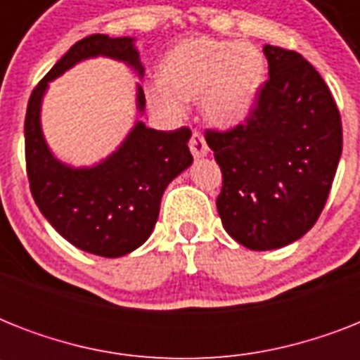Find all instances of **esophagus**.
Wrapping results in <instances>:
<instances>
[{
  "label": "esophagus",
  "mask_w": 360,
  "mask_h": 360,
  "mask_svg": "<svg viewBox=\"0 0 360 360\" xmlns=\"http://www.w3.org/2000/svg\"><path fill=\"white\" fill-rule=\"evenodd\" d=\"M188 147H191L192 155H194V157H196V158L205 157V155H207V151H209L207 141H205V138H203V136L200 134V132H196V130L192 132L191 141H188Z\"/></svg>",
  "instance_id": "esophagus-1"
}]
</instances>
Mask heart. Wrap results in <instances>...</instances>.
Segmentation results:
<instances>
[{
    "instance_id": "obj_1",
    "label": "heart",
    "mask_w": 360,
    "mask_h": 360,
    "mask_svg": "<svg viewBox=\"0 0 360 360\" xmlns=\"http://www.w3.org/2000/svg\"><path fill=\"white\" fill-rule=\"evenodd\" d=\"M265 78V59L250 42L214 37L186 39L169 52L162 80L149 87L158 112L181 115L183 98H202L203 114L217 127H233L250 114Z\"/></svg>"
}]
</instances>
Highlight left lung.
Instances as JSON below:
<instances>
[{"label": "left lung", "mask_w": 360, "mask_h": 360, "mask_svg": "<svg viewBox=\"0 0 360 360\" xmlns=\"http://www.w3.org/2000/svg\"><path fill=\"white\" fill-rule=\"evenodd\" d=\"M263 53L269 78L250 114L205 130L222 172L220 219L250 250L290 245L316 224L342 155L340 112L318 70L293 50Z\"/></svg>", "instance_id": "8db88e82"}]
</instances>
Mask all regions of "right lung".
I'll use <instances>...</instances> for the list:
<instances>
[{
  "mask_svg": "<svg viewBox=\"0 0 360 360\" xmlns=\"http://www.w3.org/2000/svg\"><path fill=\"white\" fill-rule=\"evenodd\" d=\"M93 56L121 59L143 72L129 37L95 33L72 44L31 93L24 124L25 169L37 207L58 233L84 252L120 257L151 236L166 186L191 166V129L155 130L138 123L98 166L72 169L56 160L41 132V98L48 82ZM143 104L138 87V108Z\"/></svg>",
  "mask_w": 360,
  "mask_h": 360,
  "instance_id": "1",
  "label": "right lung"
}]
</instances>
